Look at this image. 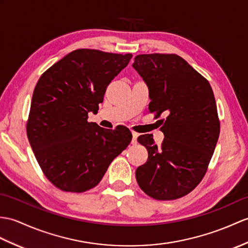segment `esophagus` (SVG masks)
<instances>
[{"label":"esophagus","mask_w":248,"mask_h":248,"mask_svg":"<svg viewBox=\"0 0 248 248\" xmlns=\"http://www.w3.org/2000/svg\"><path fill=\"white\" fill-rule=\"evenodd\" d=\"M137 137H138V133H136V132H132V143H133V145H136Z\"/></svg>","instance_id":"1"}]
</instances>
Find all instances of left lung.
Masks as SVG:
<instances>
[{"instance_id":"8db88e82","label":"left lung","mask_w":248,"mask_h":248,"mask_svg":"<svg viewBox=\"0 0 248 248\" xmlns=\"http://www.w3.org/2000/svg\"><path fill=\"white\" fill-rule=\"evenodd\" d=\"M133 67L149 88V111L155 118L167 115L160 145L151 134L138 137L149 156L136 169V181L155 200L185 197L203 180L220 135L214 92L208 80L175 54L138 55Z\"/></svg>"}]
</instances>
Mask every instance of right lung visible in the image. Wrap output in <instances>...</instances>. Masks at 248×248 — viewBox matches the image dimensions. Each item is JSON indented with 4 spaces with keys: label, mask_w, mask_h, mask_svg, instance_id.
Instances as JSON below:
<instances>
[{
    "label": "right lung",
    "mask_w": 248,
    "mask_h": 248,
    "mask_svg": "<svg viewBox=\"0 0 248 248\" xmlns=\"http://www.w3.org/2000/svg\"><path fill=\"white\" fill-rule=\"evenodd\" d=\"M131 54L80 48L46 70L33 90L27 137L46 178L66 192L97 186L112 160L129 146L131 131L102 129L88 122L108 85L128 65Z\"/></svg>",
    "instance_id": "1"
}]
</instances>
